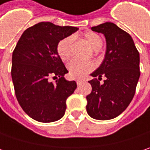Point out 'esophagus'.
Wrapping results in <instances>:
<instances>
[{
    "label": "esophagus",
    "instance_id": "1",
    "mask_svg": "<svg viewBox=\"0 0 150 150\" xmlns=\"http://www.w3.org/2000/svg\"><path fill=\"white\" fill-rule=\"evenodd\" d=\"M76 83H77L78 86H81L82 83H83V81H81V80H78V81H76Z\"/></svg>",
    "mask_w": 150,
    "mask_h": 150
}]
</instances>
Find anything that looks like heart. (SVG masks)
Wrapping results in <instances>:
<instances>
[{"label":"heart","mask_w":150,"mask_h":150,"mask_svg":"<svg viewBox=\"0 0 150 150\" xmlns=\"http://www.w3.org/2000/svg\"><path fill=\"white\" fill-rule=\"evenodd\" d=\"M85 38L90 46L94 49L98 50L102 46L103 41L100 35L93 32H86L85 33ZM74 38L69 36L60 40L57 45V52L60 59L66 61L72 54V43ZM95 68V64L91 60H80L73 59L67 64L69 75L74 79H81L85 75L91 72Z\"/></svg>","instance_id":"obj_1"}]
</instances>
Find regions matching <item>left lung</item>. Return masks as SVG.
Returning <instances> with one entry per match:
<instances>
[{
    "mask_svg": "<svg viewBox=\"0 0 150 150\" xmlns=\"http://www.w3.org/2000/svg\"><path fill=\"white\" fill-rule=\"evenodd\" d=\"M91 30L102 33L107 42L105 58L92 72L96 79L88 81L92 87L86 96L88 115L96 120H110L119 116L128 107L135 94L140 76L139 53L132 37L112 23H105Z\"/></svg>",
    "mask_w": 150,
    "mask_h": 150,
    "instance_id": "left-lung-1",
    "label": "left lung"
}]
</instances>
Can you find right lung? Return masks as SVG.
Instances as JSON below:
<instances>
[{"label": "right lung", "instance_id": "add662e5", "mask_svg": "<svg viewBox=\"0 0 150 150\" xmlns=\"http://www.w3.org/2000/svg\"><path fill=\"white\" fill-rule=\"evenodd\" d=\"M78 29L42 22L25 30L16 43L11 65L15 94L23 111L34 120L52 122L65 113L66 100L77 85L64 79L68 70L57 45ZM52 76L59 77L54 84L49 81Z\"/></svg>", "mask_w": 150, "mask_h": 150}]
</instances>
